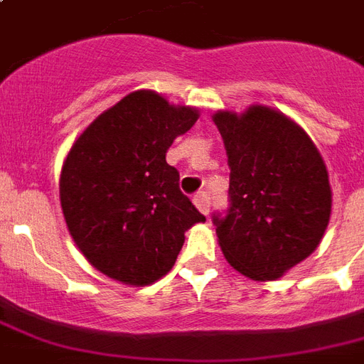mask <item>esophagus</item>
<instances>
[{
	"mask_svg": "<svg viewBox=\"0 0 364 364\" xmlns=\"http://www.w3.org/2000/svg\"><path fill=\"white\" fill-rule=\"evenodd\" d=\"M194 205L198 208L200 213H204V215H208L210 213V196L205 193H198L196 196H194Z\"/></svg>",
	"mask_w": 364,
	"mask_h": 364,
	"instance_id": "obj_1",
	"label": "esophagus"
}]
</instances>
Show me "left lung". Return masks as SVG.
<instances>
[{
	"label": "left lung",
	"instance_id": "obj_1",
	"mask_svg": "<svg viewBox=\"0 0 364 364\" xmlns=\"http://www.w3.org/2000/svg\"><path fill=\"white\" fill-rule=\"evenodd\" d=\"M230 168V210L213 215L228 264L274 282L310 257L328 227L333 191L316 143L282 111H217Z\"/></svg>",
	"mask_w": 364,
	"mask_h": 364
}]
</instances>
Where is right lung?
I'll return each mask as SVG.
<instances>
[{"instance_id": "right-lung-1", "label": "right lung", "mask_w": 364, "mask_h": 364, "mask_svg": "<svg viewBox=\"0 0 364 364\" xmlns=\"http://www.w3.org/2000/svg\"><path fill=\"white\" fill-rule=\"evenodd\" d=\"M198 109L136 90L98 115L60 171L65 225L85 259L115 282L143 287L176 264L185 232L205 217L179 191L166 151Z\"/></svg>"}]
</instances>
